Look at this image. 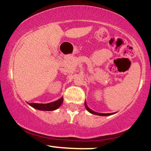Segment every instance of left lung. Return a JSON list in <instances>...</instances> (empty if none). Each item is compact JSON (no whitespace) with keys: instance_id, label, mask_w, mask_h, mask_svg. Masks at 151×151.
Returning <instances> with one entry per match:
<instances>
[{"instance_id":"obj_1","label":"left lung","mask_w":151,"mask_h":151,"mask_svg":"<svg viewBox=\"0 0 151 151\" xmlns=\"http://www.w3.org/2000/svg\"><path fill=\"white\" fill-rule=\"evenodd\" d=\"M84 105H85V108L86 109V110L89 112V113L92 114H95V115H98V116H111V115H113V114H116V113H111V114H102V113H98V112L96 111H93V110L90 109L89 107H88L87 104H86V101L84 102Z\"/></svg>"}]
</instances>
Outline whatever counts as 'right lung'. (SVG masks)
<instances>
[{
  "mask_svg": "<svg viewBox=\"0 0 151 151\" xmlns=\"http://www.w3.org/2000/svg\"><path fill=\"white\" fill-rule=\"evenodd\" d=\"M63 97L59 99L57 101L48 104H37V103H27L29 105L33 107L34 109L40 111H54L58 109L63 102Z\"/></svg>",
  "mask_w": 151,
  "mask_h": 151,
  "instance_id": "obj_1",
  "label": "right lung"
}]
</instances>
